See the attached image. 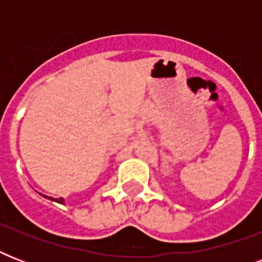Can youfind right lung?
<instances>
[{
    "label": "right lung",
    "instance_id": "right-lung-1",
    "mask_svg": "<svg viewBox=\"0 0 262 262\" xmlns=\"http://www.w3.org/2000/svg\"><path fill=\"white\" fill-rule=\"evenodd\" d=\"M46 199H50V200H53V201H57V203H59V204H63L62 199H51V197H46Z\"/></svg>",
    "mask_w": 262,
    "mask_h": 262
}]
</instances>
